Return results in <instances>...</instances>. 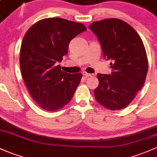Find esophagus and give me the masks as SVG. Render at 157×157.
I'll use <instances>...</instances> for the list:
<instances>
[{
    "instance_id": "34e87169",
    "label": "esophagus",
    "mask_w": 157,
    "mask_h": 157,
    "mask_svg": "<svg viewBox=\"0 0 157 157\" xmlns=\"http://www.w3.org/2000/svg\"><path fill=\"white\" fill-rule=\"evenodd\" d=\"M82 74H83L84 76H85L86 78H87V77H94V74L87 73V72H82Z\"/></svg>"
}]
</instances>
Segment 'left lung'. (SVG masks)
I'll return each instance as SVG.
<instances>
[{
    "mask_svg": "<svg viewBox=\"0 0 157 157\" xmlns=\"http://www.w3.org/2000/svg\"><path fill=\"white\" fill-rule=\"evenodd\" d=\"M97 35L105 58L112 60L111 75L97 74L94 97L109 110L129 105L144 85L148 60L144 43L136 30L118 18H106L89 26Z\"/></svg>",
    "mask_w": 157,
    "mask_h": 157,
    "instance_id": "1",
    "label": "left lung"
}]
</instances>
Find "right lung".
<instances>
[{"label":"right lung","mask_w":157,"mask_h":157,"mask_svg":"<svg viewBox=\"0 0 157 157\" xmlns=\"http://www.w3.org/2000/svg\"><path fill=\"white\" fill-rule=\"evenodd\" d=\"M86 30L82 23L48 18L32 25L25 34L20 49L21 75L42 109L55 112L72 99L82 74L63 72L58 63L67 54L70 42Z\"/></svg>","instance_id":"right-lung-1"}]
</instances>
